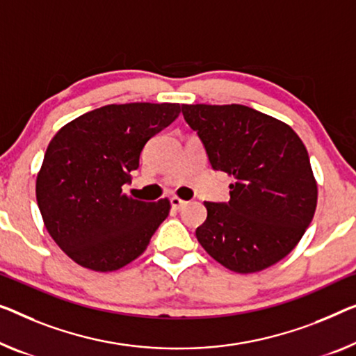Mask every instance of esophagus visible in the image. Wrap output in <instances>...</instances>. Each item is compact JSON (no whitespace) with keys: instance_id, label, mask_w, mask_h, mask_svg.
Here are the masks:
<instances>
[{"instance_id":"1","label":"esophagus","mask_w":356,"mask_h":356,"mask_svg":"<svg viewBox=\"0 0 356 356\" xmlns=\"http://www.w3.org/2000/svg\"><path fill=\"white\" fill-rule=\"evenodd\" d=\"M185 204H187V201L180 200L179 196H172V198H171V206H172V209H180V208H184Z\"/></svg>"}]
</instances>
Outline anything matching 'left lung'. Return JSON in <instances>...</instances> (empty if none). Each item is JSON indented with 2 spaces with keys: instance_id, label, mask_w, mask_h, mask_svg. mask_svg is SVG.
<instances>
[{
  "instance_id": "obj_1",
  "label": "left lung",
  "mask_w": 356,
  "mask_h": 356,
  "mask_svg": "<svg viewBox=\"0 0 356 356\" xmlns=\"http://www.w3.org/2000/svg\"><path fill=\"white\" fill-rule=\"evenodd\" d=\"M216 171L235 179L229 203L204 201L208 217L196 238L236 273L280 262L314 219L316 180L300 137L283 121L246 105H182Z\"/></svg>"
}]
</instances>
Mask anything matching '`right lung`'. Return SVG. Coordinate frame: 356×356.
Returning a JSON list of instances; mask_svg holds the SVG:
<instances>
[{"label": "right lung", "mask_w": 356, "mask_h": 356, "mask_svg": "<svg viewBox=\"0 0 356 356\" xmlns=\"http://www.w3.org/2000/svg\"><path fill=\"white\" fill-rule=\"evenodd\" d=\"M179 113V104H111L52 137L36 177V201L46 230L72 261L113 272L145 251L171 204L168 198H131L123 185L139 168L148 139Z\"/></svg>", "instance_id": "1"}]
</instances>
